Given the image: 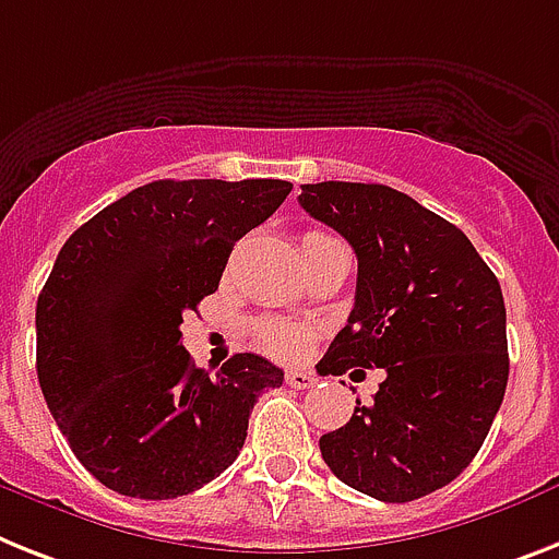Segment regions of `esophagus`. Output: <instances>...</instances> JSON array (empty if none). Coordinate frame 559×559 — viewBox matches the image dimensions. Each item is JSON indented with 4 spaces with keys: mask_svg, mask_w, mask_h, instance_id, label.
<instances>
[{
    "mask_svg": "<svg viewBox=\"0 0 559 559\" xmlns=\"http://www.w3.org/2000/svg\"><path fill=\"white\" fill-rule=\"evenodd\" d=\"M285 382H288L290 389L306 391V389H311V385H313V377L308 371H288V373H285Z\"/></svg>",
    "mask_w": 559,
    "mask_h": 559,
    "instance_id": "34e87169",
    "label": "esophagus"
}]
</instances>
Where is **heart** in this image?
<instances>
[{
  "label": "heart",
  "instance_id": "1",
  "mask_svg": "<svg viewBox=\"0 0 559 559\" xmlns=\"http://www.w3.org/2000/svg\"><path fill=\"white\" fill-rule=\"evenodd\" d=\"M325 234L320 230H308L302 234V248L313 246V242H325ZM257 343L265 354L276 359H297L308 352V345L313 340V331L302 322H290V320H262L257 322Z\"/></svg>",
  "mask_w": 559,
  "mask_h": 559
}]
</instances>
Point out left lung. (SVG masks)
<instances>
[{
    "instance_id": "obj_1",
    "label": "left lung",
    "mask_w": 559,
    "mask_h": 559,
    "mask_svg": "<svg viewBox=\"0 0 559 559\" xmlns=\"http://www.w3.org/2000/svg\"><path fill=\"white\" fill-rule=\"evenodd\" d=\"M299 205L357 253L354 311L329 345V373L385 368L373 403L357 400L352 419L320 437L322 460L373 500H419L463 474L500 412V283L463 230L403 191L317 182Z\"/></svg>"
}]
</instances>
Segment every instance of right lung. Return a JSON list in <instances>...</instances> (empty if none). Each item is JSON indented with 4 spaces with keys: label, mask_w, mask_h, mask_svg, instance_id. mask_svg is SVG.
<instances>
[{
    "label": "right lung",
    "mask_w": 559,
    "mask_h": 559,
    "mask_svg": "<svg viewBox=\"0 0 559 559\" xmlns=\"http://www.w3.org/2000/svg\"><path fill=\"white\" fill-rule=\"evenodd\" d=\"M288 193L285 179H156L59 251L36 302V373L76 460L110 491L202 488L237 460L257 396L283 385V368L257 354L207 377L179 325Z\"/></svg>",
    "instance_id": "right-lung-1"
}]
</instances>
